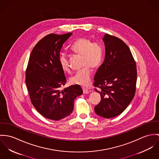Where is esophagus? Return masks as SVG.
Instances as JSON below:
<instances>
[{
  "mask_svg": "<svg viewBox=\"0 0 159 159\" xmlns=\"http://www.w3.org/2000/svg\"><path fill=\"white\" fill-rule=\"evenodd\" d=\"M83 93L84 94H88V93H89V91H88V89L83 88Z\"/></svg>",
  "mask_w": 159,
  "mask_h": 159,
  "instance_id": "esophagus-1",
  "label": "esophagus"
}]
</instances>
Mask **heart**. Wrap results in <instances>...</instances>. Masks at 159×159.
<instances>
[{"label": "heart", "mask_w": 159, "mask_h": 159, "mask_svg": "<svg viewBox=\"0 0 159 159\" xmlns=\"http://www.w3.org/2000/svg\"><path fill=\"white\" fill-rule=\"evenodd\" d=\"M71 51L74 53L82 55V70L77 71L70 79L71 84L87 87L90 84L92 78L93 68H98L103 60L104 49L102 45L94 42L87 38H79L71 46ZM59 63L62 70L65 72L70 71L69 58L65 53L59 56Z\"/></svg>", "instance_id": "1"}]
</instances>
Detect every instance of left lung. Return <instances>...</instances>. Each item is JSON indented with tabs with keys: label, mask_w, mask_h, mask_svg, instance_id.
<instances>
[{
	"label": "left lung",
	"mask_w": 159,
	"mask_h": 159,
	"mask_svg": "<svg viewBox=\"0 0 159 159\" xmlns=\"http://www.w3.org/2000/svg\"><path fill=\"white\" fill-rule=\"evenodd\" d=\"M105 59L96 72L93 85L100 88L101 100L95 113L111 118L120 115L133 99L137 83L136 63L129 47L121 39L106 34Z\"/></svg>",
	"instance_id": "left-lung-1"
}]
</instances>
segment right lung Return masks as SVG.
<instances>
[{
	"label": "right lung",
	"mask_w": 159,
	"mask_h": 159,
	"mask_svg": "<svg viewBox=\"0 0 159 159\" xmlns=\"http://www.w3.org/2000/svg\"><path fill=\"white\" fill-rule=\"evenodd\" d=\"M72 34H51L39 41L30 53L25 72V83L32 104L43 116L55 121L69 116L75 99L83 93L79 85L60 89L66 82L59 63L60 52Z\"/></svg>",
	"instance_id": "obj_1"
}]
</instances>
